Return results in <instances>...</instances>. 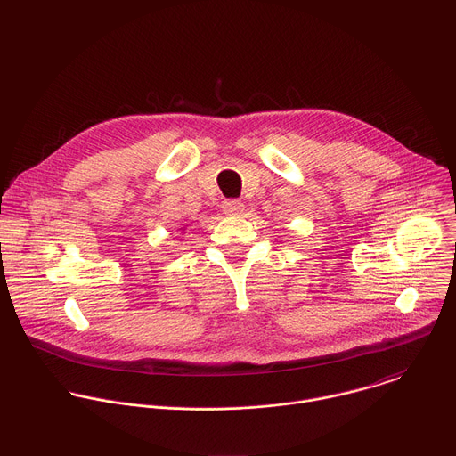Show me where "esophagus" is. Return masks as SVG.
Here are the masks:
<instances>
[{
    "instance_id": "esophagus-1",
    "label": "esophagus",
    "mask_w": 456,
    "mask_h": 456,
    "mask_svg": "<svg viewBox=\"0 0 456 456\" xmlns=\"http://www.w3.org/2000/svg\"><path fill=\"white\" fill-rule=\"evenodd\" d=\"M222 209L225 215H240L243 211V204L238 199H231L222 204Z\"/></svg>"
}]
</instances>
